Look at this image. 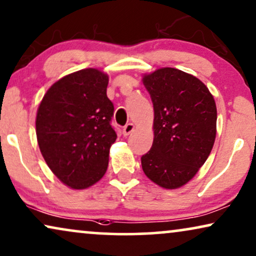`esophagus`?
<instances>
[{"instance_id": "esophagus-1", "label": "esophagus", "mask_w": 256, "mask_h": 256, "mask_svg": "<svg viewBox=\"0 0 256 256\" xmlns=\"http://www.w3.org/2000/svg\"><path fill=\"white\" fill-rule=\"evenodd\" d=\"M134 130V125L132 124V122H128V124H126L124 126V128H122V134H124L126 137V136L130 134Z\"/></svg>"}]
</instances>
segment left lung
Returning a JSON list of instances; mask_svg holds the SVG:
<instances>
[{
    "label": "left lung",
    "mask_w": 256,
    "mask_h": 256,
    "mask_svg": "<svg viewBox=\"0 0 256 256\" xmlns=\"http://www.w3.org/2000/svg\"><path fill=\"white\" fill-rule=\"evenodd\" d=\"M154 110L153 144L142 156L146 176L166 190L190 182L205 164L216 136V105L193 74L160 68L142 76Z\"/></svg>",
    "instance_id": "obj_1"
}]
</instances>
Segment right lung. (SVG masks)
Instances as JSON below:
<instances>
[{
    "label": "right lung",
    "instance_id": "1",
    "mask_svg": "<svg viewBox=\"0 0 256 256\" xmlns=\"http://www.w3.org/2000/svg\"><path fill=\"white\" fill-rule=\"evenodd\" d=\"M108 76L88 68L66 74L44 94L36 116V136L46 165L64 185L84 190L103 178L117 139L110 124L114 104Z\"/></svg>",
    "mask_w": 256,
    "mask_h": 256
}]
</instances>
